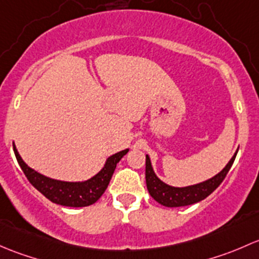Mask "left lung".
Returning <instances> with one entry per match:
<instances>
[{
  "mask_svg": "<svg viewBox=\"0 0 259 259\" xmlns=\"http://www.w3.org/2000/svg\"><path fill=\"white\" fill-rule=\"evenodd\" d=\"M237 152H238V149L233 154L231 161L226 164L225 168L221 170L218 175L204 181V182L197 183V185L193 186H187V187H172V186L162 182L156 176L153 168H152L149 156L146 154V185H147L149 194H151L154 201L166 207H183L197 203V202L208 197L222 183V181L227 176L228 170L231 169L232 164H233Z\"/></svg>",
  "mask_w": 259,
  "mask_h": 259,
  "instance_id": "1",
  "label": "left lung"
}]
</instances>
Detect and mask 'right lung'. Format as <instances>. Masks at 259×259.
Wrapping results in <instances>:
<instances>
[{"label":"right lung","instance_id":"right-lung-1","mask_svg":"<svg viewBox=\"0 0 259 259\" xmlns=\"http://www.w3.org/2000/svg\"><path fill=\"white\" fill-rule=\"evenodd\" d=\"M13 152H15L18 164L31 185L51 202L66 207H87L97 202L105 193L117 163L128 152V149H123L108 157L103 168L97 175L83 182H65V181L46 177L25 163L15 143H13Z\"/></svg>","mask_w":259,"mask_h":259}]
</instances>
